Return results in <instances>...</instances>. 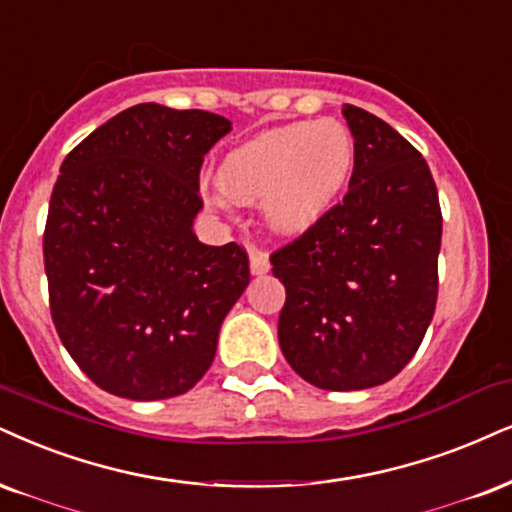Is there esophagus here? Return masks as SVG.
<instances>
[{
    "label": "esophagus",
    "instance_id": "esophagus-1",
    "mask_svg": "<svg viewBox=\"0 0 512 512\" xmlns=\"http://www.w3.org/2000/svg\"><path fill=\"white\" fill-rule=\"evenodd\" d=\"M249 268H251V275H266L270 270V261H268V254L261 249H251L249 254Z\"/></svg>",
    "mask_w": 512,
    "mask_h": 512
}]
</instances>
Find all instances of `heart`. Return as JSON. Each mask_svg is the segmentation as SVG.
Wrapping results in <instances>:
<instances>
[{
    "label": "heart",
    "mask_w": 512,
    "mask_h": 512,
    "mask_svg": "<svg viewBox=\"0 0 512 512\" xmlns=\"http://www.w3.org/2000/svg\"><path fill=\"white\" fill-rule=\"evenodd\" d=\"M353 137L332 118L270 128L232 147L220 159V185H206L211 206L232 197L263 199V216L277 235H301L330 211L353 170Z\"/></svg>",
    "instance_id": "heart-1"
}]
</instances>
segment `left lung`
Masks as SVG:
<instances>
[{"label": "left lung", "mask_w": 512, "mask_h": 512, "mask_svg": "<svg viewBox=\"0 0 512 512\" xmlns=\"http://www.w3.org/2000/svg\"><path fill=\"white\" fill-rule=\"evenodd\" d=\"M349 192L270 256L285 285L277 337L313 387L370 389L399 375L437 306L441 208L430 166L382 118L344 104Z\"/></svg>", "instance_id": "left-lung-1"}]
</instances>
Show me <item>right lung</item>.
Wrapping results in <instances>:
<instances>
[{
  "label": "right lung",
  "instance_id": "1",
  "mask_svg": "<svg viewBox=\"0 0 512 512\" xmlns=\"http://www.w3.org/2000/svg\"><path fill=\"white\" fill-rule=\"evenodd\" d=\"M230 130L218 113L137 104L61 163L44 227L49 308L73 361L113 396L192 389L249 285L242 246L192 230L201 163Z\"/></svg>",
  "mask_w": 512,
  "mask_h": 512
}]
</instances>
